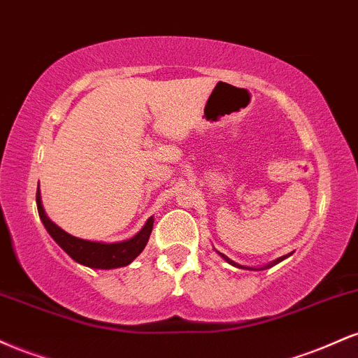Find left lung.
Returning a JSON list of instances; mask_svg holds the SVG:
<instances>
[{
  "mask_svg": "<svg viewBox=\"0 0 358 358\" xmlns=\"http://www.w3.org/2000/svg\"><path fill=\"white\" fill-rule=\"evenodd\" d=\"M220 256H222V257H224V259H225V261H227V262H229V264L236 266V268H242V269H249V268H245V266H241V264H237V262H234V261H231V259H229L227 256H224V254H220ZM285 257H287V256H282V257H279L276 262H279V261H282V259H285ZM276 262H271V264H268V266H266V268H271V266H274V264H276ZM266 268H261V269H266Z\"/></svg>",
  "mask_w": 358,
  "mask_h": 358,
  "instance_id": "8db88e82",
  "label": "left lung"
}]
</instances>
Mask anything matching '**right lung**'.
<instances>
[{
	"instance_id": "1",
	"label": "right lung",
	"mask_w": 358,
	"mask_h": 358,
	"mask_svg": "<svg viewBox=\"0 0 358 358\" xmlns=\"http://www.w3.org/2000/svg\"><path fill=\"white\" fill-rule=\"evenodd\" d=\"M36 207H38L40 219H42L45 229L50 234L52 239L55 241L57 244L73 259V261H77L79 264L87 266V268L114 269L127 266L141 254V250L145 249V245L148 244V239H150L151 231H153V217H150L145 227L129 241L114 242V244L84 241L79 239V237L71 236V234H67L65 231H62L60 227H57V225L45 215L42 199H40V188L36 190Z\"/></svg>"
}]
</instances>
